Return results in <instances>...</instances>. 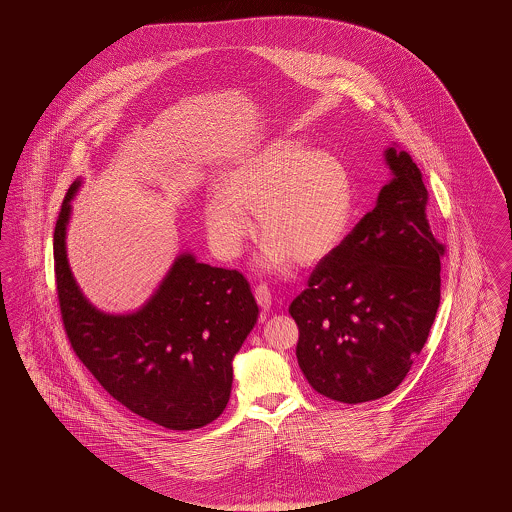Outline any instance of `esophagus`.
<instances>
[{
    "mask_svg": "<svg viewBox=\"0 0 512 512\" xmlns=\"http://www.w3.org/2000/svg\"><path fill=\"white\" fill-rule=\"evenodd\" d=\"M255 299H257V303L263 309H268L272 305V295H270V288H268L267 284H259L255 288Z\"/></svg>",
    "mask_w": 512,
    "mask_h": 512,
    "instance_id": "34e87169",
    "label": "esophagus"
}]
</instances>
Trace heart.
<instances>
[{
	"instance_id": "1",
	"label": "heart",
	"mask_w": 512,
	"mask_h": 512,
	"mask_svg": "<svg viewBox=\"0 0 512 512\" xmlns=\"http://www.w3.org/2000/svg\"><path fill=\"white\" fill-rule=\"evenodd\" d=\"M207 195L203 220L220 257L234 259L253 234L265 240L261 265L288 270L315 265L340 245L353 217L351 176L326 149L274 138L232 161Z\"/></svg>"
}]
</instances>
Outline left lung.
<instances>
[{"label":"left lung","instance_id":"obj_1","mask_svg":"<svg viewBox=\"0 0 512 512\" xmlns=\"http://www.w3.org/2000/svg\"><path fill=\"white\" fill-rule=\"evenodd\" d=\"M391 180L324 257L290 305L297 363L320 395L374 401L395 390L428 340L445 253L426 217L428 190L411 155L386 149Z\"/></svg>","mask_w":512,"mask_h":512}]
</instances>
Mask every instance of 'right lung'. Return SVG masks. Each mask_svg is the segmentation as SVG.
Wrapping results in <instances>:
<instances>
[{
  "instance_id": "obj_1",
  "label": "right lung",
  "mask_w": 512,
  "mask_h": 512,
  "mask_svg": "<svg viewBox=\"0 0 512 512\" xmlns=\"http://www.w3.org/2000/svg\"><path fill=\"white\" fill-rule=\"evenodd\" d=\"M78 188L80 180L65 195L53 234L57 297L74 353L109 395L149 422L195 430L217 420L230 399L232 361L259 317L244 274L184 251L138 311H99L67 259Z\"/></svg>"
}]
</instances>
